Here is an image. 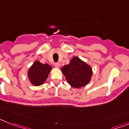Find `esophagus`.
<instances>
[{"label": "esophagus", "mask_w": 129, "mask_h": 129, "mask_svg": "<svg viewBox=\"0 0 129 129\" xmlns=\"http://www.w3.org/2000/svg\"><path fill=\"white\" fill-rule=\"evenodd\" d=\"M55 67L56 68H59L60 67V64H59V63H55Z\"/></svg>", "instance_id": "esophagus-1"}]
</instances>
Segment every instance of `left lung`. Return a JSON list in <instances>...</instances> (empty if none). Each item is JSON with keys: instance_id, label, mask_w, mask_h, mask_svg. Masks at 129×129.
Wrapping results in <instances>:
<instances>
[{"instance_id": "left-lung-1", "label": "left lung", "mask_w": 129, "mask_h": 129, "mask_svg": "<svg viewBox=\"0 0 129 129\" xmlns=\"http://www.w3.org/2000/svg\"><path fill=\"white\" fill-rule=\"evenodd\" d=\"M61 71L68 83L76 88L88 85L93 74L91 66L77 56L70 60L69 64L63 66Z\"/></svg>"}]
</instances>
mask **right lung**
<instances>
[{"label":"right lung","mask_w":129,"mask_h":129,"mask_svg":"<svg viewBox=\"0 0 129 129\" xmlns=\"http://www.w3.org/2000/svg\"><path fill=\"white\" fill-rule=\"evenodd\" d=\"M52 70V67L47 63H42L39 60L35 61L27 71V77L31 85H42L46 81Z\"/></svg>","instance_id":"1"}]
</instances>
